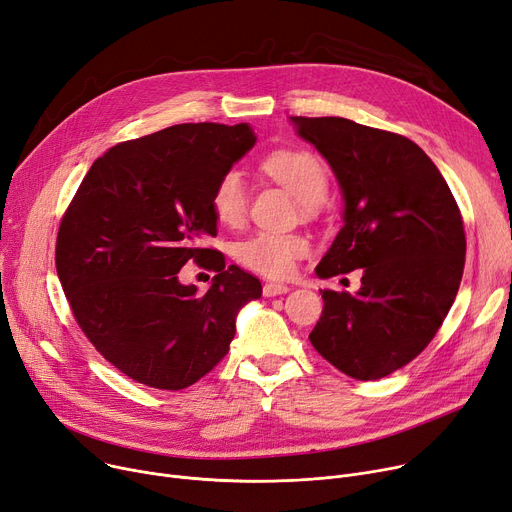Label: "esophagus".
Here are the masks:
<instances>
[{
  "instance_id": "1",
  "label": "esophagus",
  "mask_w": 512,
  "mask_h": 512,
  "mask_svg": "<svg viewBox=\"0 0 512 512\" xmlns=\"http://www.w3.org/2000/svg\"><path fill=\"white\" fill-rule=\"evenodd\" d=\"M290 290V286L280 284V282H270L263 286V297H278V294H286Z\"/></svg>"
}]
</instances>
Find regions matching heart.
Segmentation results:
<instances>
[{"mask_svg":"<svg viewBox=\"0 0 512 512\" xmlns=\"http://www.w3.org/2000/svg\"><path fill=\"white\" fill-rule=\"evenodd\" d=\"M263 170L297 197L303 205L315 207L326 197L328 176L321 161L309 151L282 149L263 159ZM211 211L224 226H238L247 215L249 191L238 170H228L211 191ZM311 251V242L303 234L257 232L236 247V257L249 270L267 278L290 276L303 257Z\"/></svg>","mask_w":512,"mask_h":512,"instance_id":"obj_1","label":"heart"}]
</instances>
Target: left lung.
Segmentation results:
<instances>
[{"label":"left lung","instance_id":"obj_1","mask_svg":"<svg viewBox=\"0 0 512 512\" xmlns=\"http://www.w3.org/2000/svg\"><path fill=\"white\" fill-rule=\"evenodd\" d=\"M290 122L326 157L344 199L342 228L315 272L363 274L355 294L321 292L309 340L355 380L386 378L432 342L459 292L467 251L459 205L407 137L334 116Z\"/></svg>","mask_w":512,"mask_h":512}]
</instances>
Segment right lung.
I'll return each mask as SVG.
<instances>
[{
    "label": "right lung",
    "mask_w": 512,
    "mask_h": 512,
    "mask_svg": "<svg viewBox=\"0 0 512 512\" xmlns=\"http://www.w3.org/2000/svg\"><path fill=\"white\" fill-rule=\"evenodd\" d=\"M249 124H176L93 161L64 213L56 267L80 330L134 382L182 390L218 365L236 315L261 282L203 249L218 234L215 182L253 149ZM191 258L219 274L210 290L177 280Z\"/></svg>",
    "instance_id": "1"
}]
</instances>
